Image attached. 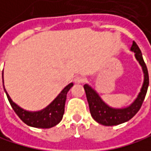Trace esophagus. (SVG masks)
<instances>
[{"instance_id":"obj_1","label":"esophagus","mask_w":151,"mask_h":151,"mask_svg":"<svg viewBox=\"0 0 151 151\" xmlns=\"http://www.w3.org/2000/svg\"><path fill=\"white\" fill-rule=\"evenodd\" d=\"M74 83L75 84H81L85 81V78L83 76H77L74 78Z\"/></svg>"}]
</instances>
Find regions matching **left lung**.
Instances as JSON below:
<instances>
[{"label":"left lung","instance_id":"1","mask_svg":"<svg viewBox=\"0 0 151 151\" xmlns=\"http://www.w3.org/2000/svg\"><path fill=\"white\" fill-rule=\"evenodd\" d=\"M131 50L135 53V57L137 61L142 67L144 73V82L142 88L141 89L138 97L135 101L128 107L123 109H114L108 106L98 96V94L88 85H84V89L86 92L87 99L89 105V111L92 118L101 125L104 126H117L122 123H125L131 119L141 109L142 104L144 101V98L147 94L148 87H149V73L146 63L142 58V52L135 43L133 41V45L131 47Z\"/></svg>","mask_w":151,"mask_h":151}]
</instances>
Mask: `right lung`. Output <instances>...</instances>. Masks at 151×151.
Returning <instances> with one entry per match:
<instances>
[{
  "label": "right lung",
  "mask_w": 151,
  "mask_h": 151,
  "mask_svg": "<svg viewBox=\"0 0 151 151\" xmlns=\"http://www.w3.org/2000/svg\"><path fill=\"white\" fill-rule=\"evenodd\" d=\"M72 86L73 83H70L62 90V92L57 96V97L47 107H46L45 109L40 111H35V112L24 111L19 106H17L15 103L12 102L11 98L6 92L5 88L4 90L12 109L24 123L32 127L50 128L57 125L62 120L64 113L66 95Z\"/></svg>",
  "instance_id": "obj_1"
}]
</instances>
